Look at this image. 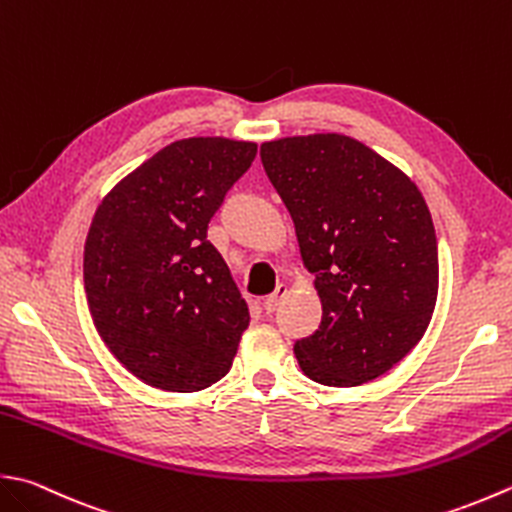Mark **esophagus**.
I'll return each instance as SVG.
<instances>
[{
	"label": "esophagus",
	"instance_id": "esophagus-1",
	"mask_svg": "<svg viewBox=\"0 0 512 512\" xmlns=\"http://www.w3.org/2000/svg\"><path fill=\"white\" fill-rule=\"evenodd\" d=\"M286 293H288V284H277V288H275V293L273 295H268L266 299H264V308H266V313H273V310L279 306V302H282V299L286 297Z\"/></svg>",
	"mask_w": 512,
	"mask_h": 512
}]
</instances>
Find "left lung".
I'll list each match as a JSON object with an SVG mask.
<instances>
[{
  "label": "left lung",
  "instance_id": "1",
  "mask_svg": "<svg viewBox=\"0 0 512 512\" xmlns=\"http://www.w3.org/2000/svg\"><path fill=\"white\" fill-rule=\"evenodd\" d=\"M259 155L322 302L315 335L295 344L299 368L324 386L388 373L424 337L437 304V237L424 195L348 135L273 139Z\"/></svg>",
  "mask_w": 512,
  "mask_h": 512
}]
</instances>
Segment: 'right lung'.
<instances>
[{
	"label": "right lung",
	"instance_id": "obj_1",
	"mask_svg": "<svg viewBox=\"0 0 512 512\" xmlns=\"http://www.w3.org/2000/svg\"><path fill=\"white\" fill-rule=\"evenodd\" d=\"M255 155V142L179 139L95 210L84 246L90 317L117 362L148 386L195 393L233 366L248 304L206 230Z\"/></svg>",
	"mask_w": 512,
	"mask_h": 512
}]
</instances>
